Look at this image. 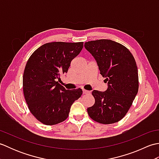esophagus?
Listing matches in <instances>:
<instances>
[{"mask_svg": "<svg viewBox=\"0 0 159 159\" xmlns=\"http://www.w3.org/2000/svg\"><path fill=\"white\" fill-rule=\"evenodd\" d=\"M90 92L89 91H87L85 89H83V95H87V94H89Z\"/></svg>", "mask_w": 159, "mask_h": 159, "instance_id": "obj_1", "label": "esophagus"}]
</instances>
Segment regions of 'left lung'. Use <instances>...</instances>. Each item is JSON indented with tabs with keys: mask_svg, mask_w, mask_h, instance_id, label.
I'll list each match as a JSON object with an SVG mask.
<instances>
[{
	"mask_svg": "<svg viewBox=\"0 0 159 159\" xmlns=\"http://www.w3.org/2000/svg\"><path fill=\"white\" fill-rule=\"evenodd\" d=\"M85 47L95 58L108 84L105 92L93 91L95 103L87 108V113L100 124L117 122L126 116L139 89L135 60L126 47L111 39L87 42Z\"/></svg>",
	"mask_w": 159,
	"mask_h": 159,
	"instance_id": "8db88e82",
	"label": "left lung"
}]
</instances>
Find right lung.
<instances>
[{
	"instance_id": "add662e5",
	"label": "right lung",
	"mask_w": 159,
	"mask_h": 159,
	"mask_svg": "<svg viewBox=\"0 0 159 159\" xmlns=\"http://www.w3.org/2000/svg\"><path fill=\"white\" fill-rule=\"evenodd\" d=\"M83 42L46 43L35 50L26 62L22 85L29 109L45 125L66 120L81 89H66L57 81L67 73L71 61L81 51Z\"/></svg>"
}]
</instances>
